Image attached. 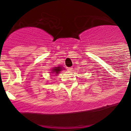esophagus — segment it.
<instances>
[{"mask_svg":"<svg viewBox=\"0 0 131 131\" xmlns=\"http://www.w3.org/2000/svg\"><path fill=\"white\" fill-rule=\"evenodd\" d=\"M72 70H73V68H72V67H68V68H67V70H68V72H72Z\"/></svg>","mask_w":131,"mask_h":131,"instance_id":"esophagus-1","label":"esophagus"}]
</instances>
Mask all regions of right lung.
Wrapping results in <instances>:
<instances>
[{"instance_id":"right-lung-1","label":"right lung","mask_w":131,"mask_h":131,"mask_svg":"<svg viewBox=\"0 0 131 131\" xmlns=\"http://www.w3.org/2000/svg\"><path fill=\"white\" fill-rule=\"evenodd\" d=\"M63 69H64V68H63V67H54V68H52V72H50V73H52L53 74H54L55 75H57L59 73V72H61V70H63Z\"/></svg>"}]
</instances>
